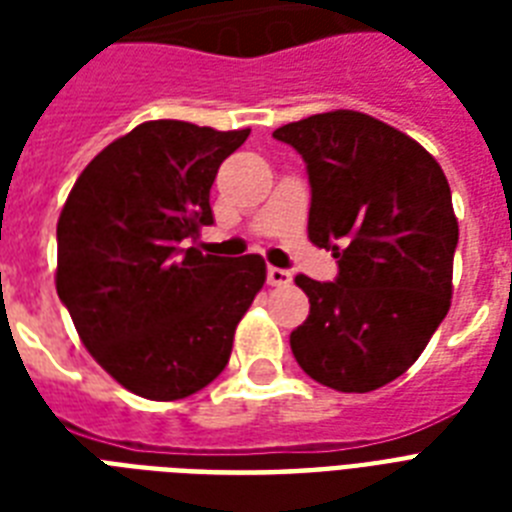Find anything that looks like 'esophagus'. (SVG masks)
<instances>
[{"label": "esophagus", "mask_w": 512, "mask_h": 512, "mask_svg": "<svg viewBox=\"0 0 512 512\" xmlns=\"http://www.w3.org/2000/svg\"><path fill=\"white\" fill-rule=\"evenodd\" d=\"M268 284L271 287H287V284H292V273L284 271V268H268Z\"/></svg>", "instance_id": "1"}]
</instances>
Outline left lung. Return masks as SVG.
<instances>
[{"label":"left lung","instance_id":"1","mask_svg":"<svg viewBox=\"0 0 512 512\" xmlns=\"http://www.w3.org/2000/svg\"><path fill=\"white\" fill-rule=\"evenodd\" d=\"M273 138L308 164V239L340 265L337 281L295 279L311 313L292 353L327 388H382L420 358L452 305L460 225L444 170L417 140L348 108Z\"/></svg>","mask_w":512,"mask_h":512}]
</instances>
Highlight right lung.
<instances>
[{"mask_svg": "<svg viewBox=\"0 0 512 512\" xmlns=\"http://www.w3.org/2000/svg\"><path fill=\"white\" fill-rule=\"evenodd\" d=\"M249 130L143 122L76 177L58 217V297L84 348L135 396L177 401L231 358L265 284L260 255H201L209 188Z\"/></svg>", "mask_w": 512, "mask_h": 512, "instance_id": "right-lung-1", "label": "right lung"}]
</instances>
